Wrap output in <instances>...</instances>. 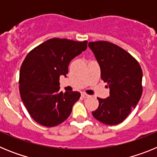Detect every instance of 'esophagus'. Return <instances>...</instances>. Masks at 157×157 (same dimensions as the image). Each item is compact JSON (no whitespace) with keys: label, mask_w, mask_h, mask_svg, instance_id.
<instances>
[{"label":"esophagus","mask_w":157,"mask_h":157,"mask_svg":"<svg viewBox=\"0 0 157 157\" xmlns=\"http://www.w3.org/2000/svg\"><path fill=\"white\" fill-rule=\"evenodd\" d=\"M82 97L83 98H90V96L89 95V94H86V93H82Z\"/></svg>","instance_id":"obj_1"}]
</instances>
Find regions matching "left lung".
Segmentation results:
<instances>
[{"label": "left lung", "instance_id": "left-lung-1", "mask_svg": "<svg viewBox=\"0 0 157 157\" xmlns=\"http://www.w3.org/2000/svg\"><path fill=\"white\" fill-rule=\"evenodd\" d=\"M101 68V79L108 83L109 97L98 98L99 106L92 112L96 120L116 125L125 120L142 94V70L138 62L120 46L100 41L89 42Z\"/></svg>", "mask_w": 157, "mask_h": 157}]
</instances>
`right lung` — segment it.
<instances>
[{"instance_id":"right-lung-1","label":"right lung","mask_w":157,"mask_h":157,"mask_svg":"<svg viewBox=\"0 0 157 157\" xmlns=\"http://www.w3.org/2000/svg\"><path fill=\"white\" fill-rule=\"evenodd\" d=\"M87 48V41L52 38L30 51L19 71V92L33 120L45 127L57 126L71 113L79 92L59 90V76L68 73L71 60Z\"/></svg>"}]
</instances>
